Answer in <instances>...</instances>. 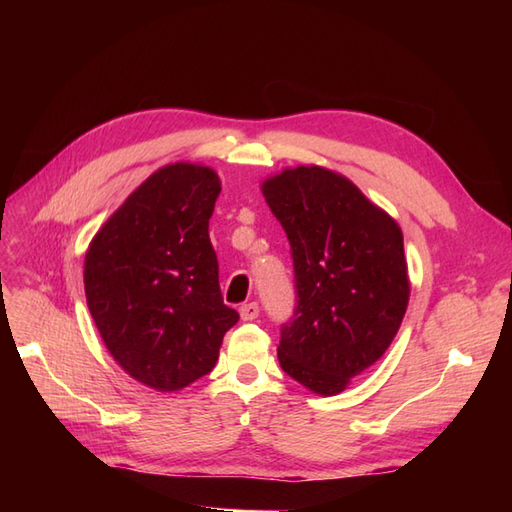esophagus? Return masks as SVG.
<instances>
[{
	"mask_svg": "<svg viewBox=\"0 0 512 512\" xmlns=\"http://www.w3.org/2000/svg\"><path fill=\"white\" fill-rule=\"evenodd\" d=\"M239 314H241V318L245 320V322H250V320H256L258 318V314H260V307H258V303H243L241 307H239Z\"/></svg>",
	"mask_w": 512,
	"mask_h": 512,
	"instance_id": "1",
	"label": "esophagus"
}]
</instances>
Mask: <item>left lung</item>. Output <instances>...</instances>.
Masks as SVG:
<instances>
[{
    "label": "left lung",
    "mask_w": 512,
    "mask_h": 512,
    "mask_svg": "<svg viewBox=\"0 0 512 512\" xmlns=\"http://www.w3.org/2000/svg\"><path fill=\"white\" fill-rule=\"evenodd\" d=\"M262 194L288 237L297 292L277 359L309 391L342 393L386 352L404 320V237L354 183L327 168L284 170L262 183Z\"/></svg>",
    "instance_id": "obj_1"
}]
</instances>
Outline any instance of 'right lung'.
Wrapping results in <instances>:
<instances>
[{"mask_svg":"<svg viewBox=\"0 0 512 512\" xmlns=\"http://www.w3.org/2000/svg\"><path fill=\"white\" fill-rule=\"evenodd\" d=\"M222 192L207 166L153 173L91 241L85 294L113 359L156 391L207 376L239 314L224 305L209 220Z\"/></svg>","mask_w":512,"mask_h":512,"instance_id":"right-lung-1","label":"right lung"}]
</instances>
